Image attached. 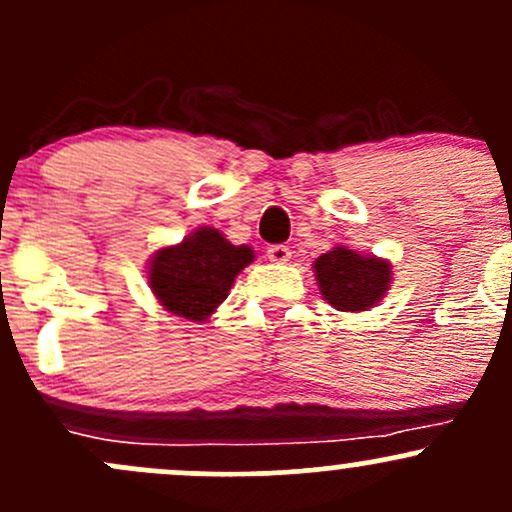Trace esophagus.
Returning <instances> with one entry per match:
<instances>
[{
    "instance_id": "obj_1",
    "label": "esophagus",
    "mask_w": 512,
    "mask_h": 512,
    "mask_svg": "<svg viewBox=\"0 0 512 512\" xmlns=\"http://www.w3.org/2000/svg\"><path fill=\"white\" fill-rule=\"evenodd\" d=\"M267 257H270V262H274V265H284L292 257V250L287 245H270L267 247Z\"/></svg>"
}]
</instances>
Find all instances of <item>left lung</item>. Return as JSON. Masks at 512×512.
<instances>
[{
  "mask_svg": "<svg viewBox=\"0 0 512 512\" xmlns=\"http://www.w3.org/2000/svg\"><path fill=\"white\" fill-rule=\"evenodd\" d=\"M321 294L338 311H365L390 289V262L375 255H358L348 247H333L314 262Z\"/></svg>",
  "mask_w": 512,
  "mask_h": 512,
  "instance_id": "1",
  "label": "left lung"
}]
</instances>
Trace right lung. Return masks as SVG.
Returning a JSON list of instances; mask_svg holds the SVG:
<instances>
[{
  "instance_id": "obj_1",
  "label": "right lung",
  "mask_w": 512,
  "mask_h": 512,
  "mask_svg": "<svg viewBox=\"0 0 512 512\" xmlns=\"http://www.w3.org/2000/svg\"><path fill=\"white\" fill-rule=\"evenodd\" d=\"M252 260L255 252L247 245H230L220 230L198 228L149 260V287L171 314L206 321Z\"/></svg>"
}]
</instances>
